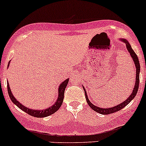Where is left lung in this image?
<instances>
[{"label": "left lung", "mask_w": 146, "mask_h": 146, "mask_svg": "<svg viewBox=\"0 0 146 146\" xmlns=\"http://www.w3.org/2000/svg\"><path fill=\"white\" fill-rule=\"evenodd\" d=\"M122 40L125 43V45H126L127 50H128V52H129L130 54H131V56L132 57L134 63H135V68H136V77H135V80H135V86H134V90H133L132 93H131V96H129V98H128L127 100H125V101L123 102L122 103L115 106V107H111L110 108H100L97 107V106H94V105L92 104V103H90V101L88 100V98L87 95H86V91L85 90L84 88H83V89H84L85 90V95H86V100H87V103L89 105V106L93 109V111H96V112L98 113L103 114V115H108V114L113 113L117 112V111H120V110L123 108L124 107H125V106H126L127 105H128V103H129L130 102H131V100L135 98V96H136V93L138 90V87H139V74H140V70H141L139 60H138V56H137V55L135 54V53L134 52V50H133L132 48H131V46H130L129 43H128V41H127L126 40H125V39H122Z\"/></svg>", "instance_id": "1"}]
</instances>
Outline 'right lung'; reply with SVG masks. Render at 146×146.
Masks as SVG:
<instances>
[{
	"mask_svg": "<svg viewBox=\"0 0 146 146\" xmlns=\"http://www.w3.org/2000/svg\"><path fill=\"white\" fill-rule=\"evenodd\" d=\"M8 66H9V63H8ZM69 79H67L65 81H63V83L60 84V86H59L58 88V98L57 101L56 102L53 106H52L51 107L48 108L46 109V110H33V109L28 108L25 107L24 106H23L21 103H20L13 96L12 93L11 91V88L9 87V84H8V82H7V88H8V95H9V97L11 98V100H12L13 103L15 105H16L20 109H21L22 111H23L24 112H25L26 113H28V115H31V116L36 117V118H44V117L48 116V115H52L54 113H56V111L58 110L59 108L61 106L62 103H63V98H64V92L66 90V88L67 86L68 83Z\"/></svg>",
	"mask_w": 146,
	"mask_h": 146,
	"instance_id": "obj_1",
	"label": "right lung"
}]
</instances>
